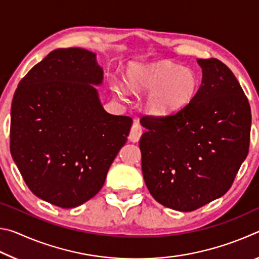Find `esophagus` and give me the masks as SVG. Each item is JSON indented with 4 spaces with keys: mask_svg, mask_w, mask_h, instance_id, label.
Masks as SVG:
<instances>
[{
    "mask_svg": "<svg viewBox=\"0 0 259 259\" xmlns=\"http://www.w3.org/2000/svg\"><path fill=\"white\" fill-rule=\"evenodd\" d=\"M142 134H143L142 126H140V124L137 121H135L133 126H131V130L129 134V140L133 143H137L140 138V136H142Z\"/></svg>",
    "mask_w": 259,
    "mask_h": 259,
    "instance_id": "1",
    "label": "esophagus"
}]
</instances>
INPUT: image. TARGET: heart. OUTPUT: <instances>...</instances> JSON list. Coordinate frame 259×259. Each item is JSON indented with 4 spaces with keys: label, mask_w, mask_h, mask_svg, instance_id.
Listing matches in <instances>:
<instances>
[{
    "label": "heart",
    "mask_w": 259,
    "mask_h": 259,
    "mask_svg": "<svg viewBox=\"0 0 259 259\" xmlns=\"http://www.w3.org/2000/svg\"><path fill=\"white\" fill-rule=\"evenodd\" d=\"M199 76L191 68L170 61L134 64L126 69L125 82L112 78L111 88L120 98L128 97L130 91L148 93L145 108L148 113L163 116L190 104L199 89Z\"/></svg>",
    "instance_id": "1"
}]
</instances>
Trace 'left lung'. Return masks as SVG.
<instances>
[{"mask_svg":"<svg viewBox=\"0 0 259 259\" xmlns=\"http://www.w3.org/2000/svg\"><path fill=\"white\" fill-rule=\"evenodd\" d=\"M202 81L195 97L168 116H144L142 170L157 202L193 211L230 190L249 151L250 105L231 69L196 59Z\"/></svg>","mask_w":259,"mask_h":259,"instance_id":"left-lung-1","label":"left lung"}]
</instances>
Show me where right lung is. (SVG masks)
<instances>
[{
    "label": "right lung",
    "instance_id": "1",
    "mask_svg": "<svg viewBox=\"0 0 259 259\" xmlns=\"http://www.w3.org/2000/svg\"><path fill=\"white\" fill-rule=\"evenodd\" d=\"M96 54L57 49L19 82L11 105L10 152L37 198L75 208L103 187L133 120L105 111Z\"/></svg>",
    "mask_w": 259,
    "mask_h": 259
}]
</instances>
